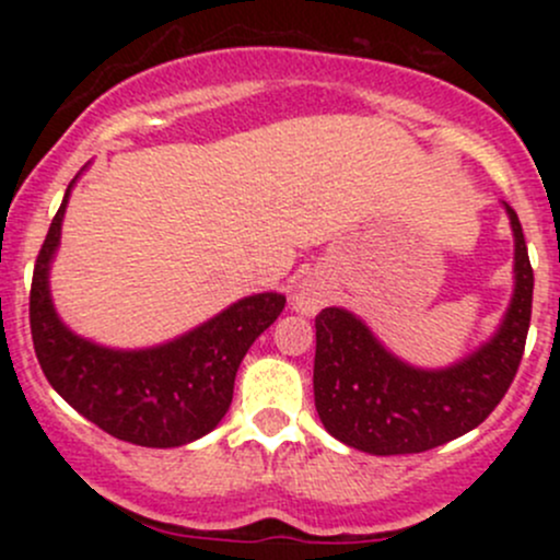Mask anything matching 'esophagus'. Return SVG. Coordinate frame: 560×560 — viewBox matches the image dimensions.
<instances>
[{
	"label": "esophagus",
	"mask_w": 560,
	"mask_h": 560,
	"mask_svg": "<svg viewBox=\"0 0 560 560\" xmlns=\"http://www.w3.org/2000/svg\"><path fill=\"white\" fill-rule=\"evenodd\" d=\"M292 305L298 313H305V316H313V313H318L320 307L326 305V289L318 284V281L313 279H305L302 284L298 287V292H294L292 298Z\"/></svg>",
	"instance_id": "1"
}]
</instances>
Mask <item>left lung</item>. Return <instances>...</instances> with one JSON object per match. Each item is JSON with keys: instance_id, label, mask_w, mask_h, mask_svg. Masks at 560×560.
Masks as SVG:
<instances>
[{"instance_id": "8db88e82", "label": "left lung", "mask_w": 560, "mask_h": 560, "mask_svg": "<svg viewBox=\"0 0 560 560\" xmlns=\"http://www.w3.org/2000/svg\"><path fill=\"white\" fill-rule=\"evenodd\" d=\"M513 229V298L490 342L447 369H416L395 358L361 318L342 307L316 316L313 392L326 432L371 455L423 453L477 429L503 400L532 318L535 273L516 210Z\"/></svg>"}]
</instances>
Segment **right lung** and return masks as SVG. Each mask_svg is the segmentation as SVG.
Listing matches in <instances>:
<instances>
[{
    "label": "right lung",
    "mask_w": 560,
    "mask_h": 560,
    "mask_svg": "<svg viewBox=\"0 0 560 560\" xmlns=\"http://www.w3.org/2000/svg\"><path fill=\"white\" fill-rule=\"evenodd\" d=\"M75 178L38 249L31 281V337L38 365L57 395L102 432L141 447L195 442L226 416L242 358L279 318L287 298L253 294L184 337L147 350H113L79 337L62 324L49 298V266Z\"/></svg>",
    "instance_id": "obj_1"
}]
</instances>
